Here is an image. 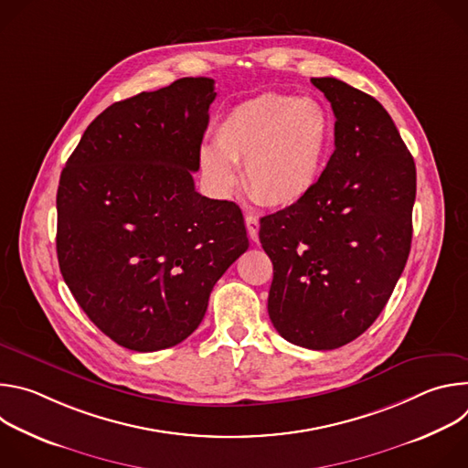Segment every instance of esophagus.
I'll use <instances>...</instances> for the list:
<instances>
[{
	"instance_id": "34e87169",
	"label": "esophagus",
	"mask_w": 468,
	"mask_h": 468,
	"mask_svg": "<svg viewBox=\"0 0 468 468\" xmlns=\"http://www.w3.org/2000/svg\"><path fill=\"white\" fill-rule=\"evenodd\" d=\"M246 228H248V235L253 242L259 240V220L253 215H246Z\"/></svg>"
}]
</instances>
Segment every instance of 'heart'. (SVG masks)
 Segmentation results:
<instances>
[{
    "instance_id": "obj_1",
    "label": "heart",
    "mask_w": 468,
    "mask_h": 468,
    "mask_svg": "<svg viewBox=\"0 0 468 468\" xmlns=\"http://www.w3.org/2000/svg\"><path fill=\"white\" fill-rule=\"evenodd\" d=\"M335 141L331 112L313 98L264 92L231 107L215 127V146L199 152L209 183L226 192L242 185L253 202L291 207L320 183Z\"/></svg>"
}]
</instances>
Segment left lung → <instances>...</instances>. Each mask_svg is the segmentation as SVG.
I'll use <instances>...</instances> for the list:
<instances>
[{"instance_id":"left-lung-1","label":"left lung","mask_w":468,"mask_h":468,"mask_svg":"<svg viewBox=\"0 0 468 468\" xmlns=\"http://www.w3.org/2000/svg\"><path fill=\"white\" fill-rule=\"evenodd\" d=\"M335 114V152L300 204L261 218L274 264L269 314L280 335L309 350L341 348L388 302L411 250L415 161L372 96L313 78Z\"/></svg>"}]
</instances>
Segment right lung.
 <instances>
[{"label":"right lung","instance_id":"obj_1","mask_svg":"<svg viewBox=\"0 0 468 468\" xmlns=\"http://www.w3.org/2000/svg\"><path fill=\"white\" fill-rule=\"evenodd\" d=\"M215 98L213 80L183 78L116 101L62 168L60 274L94 325L127 350L185 341L248 250L239 206L194 188Z\"/></svg>","mask_w":468,"mask_h":468}]
</instances>
